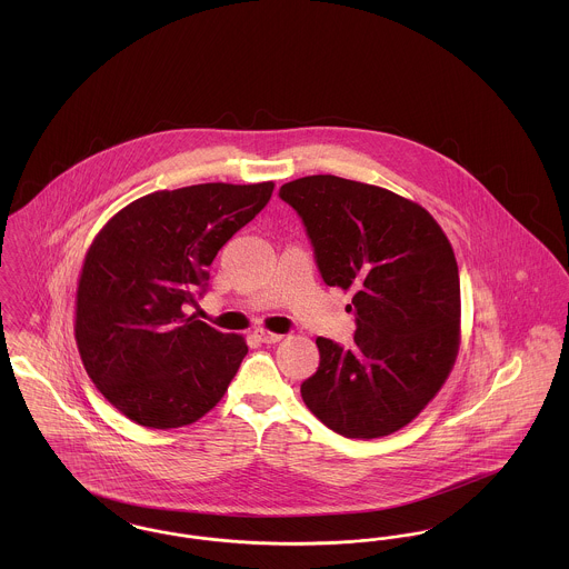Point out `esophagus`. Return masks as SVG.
Masks as SVG:
<instances>
[{
    "mask_svg": "<svg viewBox=\"0 0 569 569\" xmlns=\"http://www.w3.org/2000/svg\"><path fill=\"white\" fill-rule=\"evenodd\" d=\"M256 337L262 341V343H277V341H281L283 339V335H279V332H271V330H256Z\"/></svg>",
    "mask_w": 569,
    "mask_h": 569,
    "instance_id": "esophagus-1",
    "label": "esophagus"
}]
</instances>
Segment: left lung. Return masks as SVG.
Instances as JSON below:
<instances>
[{
	"label": "left lung",
	"mask_w": 569,
	"mask_h": 569,
	"mask_svg": "<svg viewBox=\"0 0 569 569\" xmlns=\"http://www.w3.org/2000/svg\"><path fill=\"white\" fill-rule=\"evenodd\" d=\"M313 244L326 286L353 292L352 348L318 337L320 367L302 381L328 429L376 439L409 425L450 376L460 343L459 267L418 202L335 174L281 186Z\"/></svg>",
	"instance_id": "1"
}]
</instances>
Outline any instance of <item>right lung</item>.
Returning <instances> with one entry per match:
<instances>
[{
	"instance_id": "obj_1",
	"label": "right lung",
	"mask_w": 569,
	"mask_h": 569,
	"mask_svg": "<svg viewBox=\"0 0 569 569\" xmlns=\"http://www.w3.org/2000/svg\"><path fill=\"white\" fill-rule=\"evenodd\" d=\"M274 183H200L147 193L89 244L74 337L87 376L126 418L179 429L221 401L247 343L186 313L217 251L271 200Z\"/></svg>"
}]
</instances>
